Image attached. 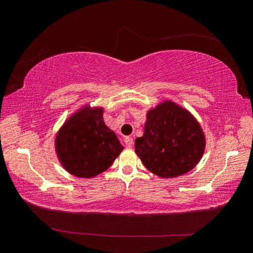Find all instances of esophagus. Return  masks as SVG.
Returning <instances> with one entry per match:
<instances>
[{
  "label": "esophagus",
  "instance_id": "1",
  "mask_svg": "<svg viewBox=\"0 0 253 253\" xmlns=\"http://www.w3.org/2000/svg\"><path fill=\"white\" fill-rule=\"evenodd\" d=\"M124 142H125V145L127 147H132V145H134V140H132L131 137H125V139H124Z\"/></svg>",
  "mask_w": 253,
  "mask_h": 253
}]
</instances>
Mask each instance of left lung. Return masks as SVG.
Here are the masks:
<instances>
[{
	"mask_svg": "<svg viewBox=\"0 0 253 253\" xmlns=\"http://www.w3.org/2000/svg\"><path fill=\"white\" fill-rule=\"evenodd\" d=\"M205 135L187 109L165 100L147 111L135 153L149 172L162 178L177 177L193 169L202 158Z\"/></svg>",
	"mask_w": 253,
	"mask_h": 253,
	"instance_id": "left-lung-1",
	"label": "left lung"
}]
</instances>
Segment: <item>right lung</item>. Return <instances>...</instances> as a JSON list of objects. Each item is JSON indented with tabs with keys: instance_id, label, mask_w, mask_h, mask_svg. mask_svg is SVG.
Instances as JSON below:
<instances>
[{
	"instance_id": "1",
	"label": "right lung",
	"mask_w": 253,
	"mask_h": 253,
	"mask_svg": "<svg viewBox=\"0 0 253 253\" xmlns=\"http://www.w3.org/2000/svg\"><path fill=\"white\" fill-rule=\"evenodd\" d=\"M104 108L84 105L67 119L55 136V152L62 168L81 178L108 169L124 147L106 126Z\"/></svg>"
}]
</instances>
